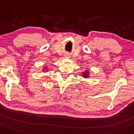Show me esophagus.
I'll use <instances>...</instances> for the list:
<instances>
[{
	"instance_id": "34e87169",
	"label": "esophagus",
	"mask_w": 134,
	"mask_h": 134,
	"mask_svg": "<svg viewBox=\"0 0 134 134\" xmlns=\"http://www.w3.org/2000/svg\"><path fill=\"white\" fill-rule=\"evenodd\" d=\"M66 56L67 57H65V58H69V55H66Z\"/></svg>"
}]
</instances>
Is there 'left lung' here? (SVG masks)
Returning <instances> with one entry per match:
<instances>
[{
  "label": "left lung",
  "mask_w": 134,
  "mask_h": 134,
  "mask_svg": "<svg viewBox=\"0 0 134 134\" xmlns=\"http://www.w3.org/2000/svg\"><path fill=\"white\" fill-rule=\"evenodd\" d=\"M89 74H90V72H88V71H84V72H82V76L84 78H88L89 77Z\"/></svg>",
  "instance_id": "obj_1"
}]
</instances>
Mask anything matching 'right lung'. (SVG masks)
<instances>
[{
    "label": "right lung",
    "mask_w": 134,
    "mask_h": 134,
    "mask_svg": "<svg viewBox=\"0 0 134 134\" xmlns=\"http://www.w3.org/2000/svg\"><path fill=\"white\" fill-rule=\"evenodd\" d=\"M43 70H44V71H47V69H46V68H44L43 69Z\"/></svg>",
    "instance_id": "1"
}]
</instances>
